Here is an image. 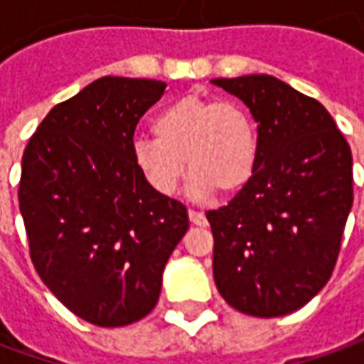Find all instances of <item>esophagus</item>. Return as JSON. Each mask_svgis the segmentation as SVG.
I'll list each match as a JSON object with an SVG mask.
<instances>
[{
	"instance_id": "esophagus-1",
	"label": "esophagus",
	"mask_w": 364,
	"mask_h": 364,
	"mask_svg": "<svg viewBox=\"0 0 364 364\" xmlns=\"http://www.w3.org/2000/svg\"><path fill=\"white\" fill-rule=\"evenodd\" d=\"M189 220L193 222L195 226H206V224H208L205 214L198 213V210H189Z\"/></svg>"
}]
</instances>
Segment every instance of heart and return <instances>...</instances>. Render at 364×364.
I'll list each match as a JSON object with an SVG mask.
<instances>
[{
  "instance_id": "obj_1",
  "label": "heart",
  "mask_w": 364,
  "mask_h": 364,
  "mask_svg": "<svg viewBox=\"0 0 364 364\" xmlns=\"http://www.w3.org/2000/svg\"><path fill=\"white\" fill-rule=\"evenodd\" d=\"M156 138H136L132 159L159 195L179 189L187 166L191 191L230 195L250 181L259 161V130L236 101L187 95L167 103L151 120ZM188 164H184V159Z\"/></svg>"
}]
</instances>
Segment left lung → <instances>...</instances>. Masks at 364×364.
<instances>
[{
	"label": "left lung",
	"mask_w": 364,
	"mask_h": 364,
	"mask_svg": "<svg viewBox=\"0 0 364 364\" xmlns=\"http://www.w3.org/2000/svg\"><path fill=\"white\" fill-rule=\"evenodd\" d=\"M213 83L242 99L259 130L253 177L228 205L206 213L214 282L237 312L284 316L333 273L353 206L351 148L323 105L273 75Z\"/></svg>",
	"instance_id": "obj_1"
}]
</instances>
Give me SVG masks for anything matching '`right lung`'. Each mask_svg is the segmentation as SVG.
Returning a JSON list of instances; mask_svg holds the SVG:
<instances>
[{
    "label": "right lung",
    "instance_id": "obj_1",
    "mask_svg": "<svg viewBox=\"0 0 364 364\" xmlns=\"http://www.w3.org/2000/svg\"><path fill=\"white\" fill-rule=\"evenodd\" d=\"M166 83L105 75L58 103L31 136L19 210L36 273L70 312L99 328L142 320L189 228L132 159L138 120Z\"/></svg>",
    "mask_w": 364,
    "mask_h": 364
}]
</instances>
